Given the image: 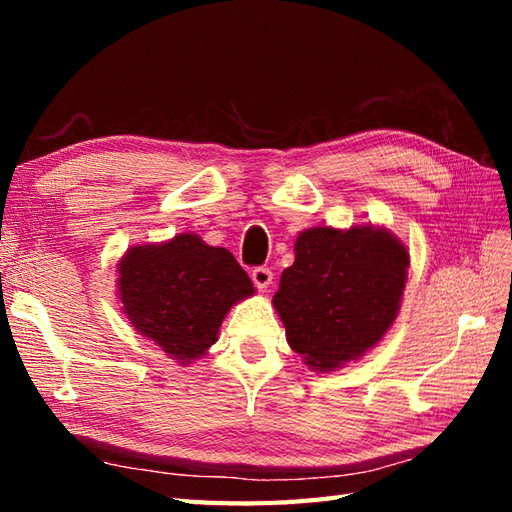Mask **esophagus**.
Instances as JSON below:
<instances>
[{"instance_id":"34e87169","label":"esophagus","mask_w":512,"mask_h":512,"mask_svg":"<svg viewBox=\"0 0 512 512\" xmlns=\"http://www.w3.org/2000/svg\"><path fill=\"white\" fill-rule=\"evenodd\" d=\"M250 277H253L255 286H257L259 290H266L270 284H273V270L266 268V266L253 268V273H250Z\"/></svg>"}]
</instances>
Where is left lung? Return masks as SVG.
Masks as SVG:
<instances>
[{
  "label": "left lung",
  "mask_w": 512,
  "mask_h": 512,
  "mask_svg": "<svg viewBox=\"0 0 512 512\" xmlns=\"http://www.w3.org/2000/svg\"><path fill=\"white\" fill-rule=\"evenodd\" d=\"M409 253L385 228H308L273 303L292 350L319 372L363 356L394 323Z\"/></svg>",
  "instance_id": "left-lung-1"
}]
</instances>
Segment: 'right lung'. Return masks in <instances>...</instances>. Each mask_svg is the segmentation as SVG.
I'll list each match as a JSON object with an SVG mask.
<instances>
[{"label": "right lung", "instance_id": "obj_1", "mask_svg": "<svg viewBox=\"0 0 512 512\" xmlns=\"http://www.w3.org/2000/svg\"><path fill=\"white\" fill-rule=\"evenodd\" d=\"M118 275L127 319L180 363L209 350L233 303L255 292L226 248L189 233L127 250Z\"/></svg>", "mask_w": 512, "mask_h": 512}]
</instances>
